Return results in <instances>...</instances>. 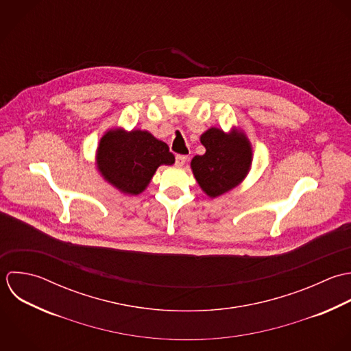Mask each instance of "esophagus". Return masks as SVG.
<instances>
[{
	"label": "esophagus",
	"mask_w": 351,
	"mask_h": 351,
	"mask_svg": "<svg viewBox=\"0 0 351 351\" xmlns=\"http://www.w3.org/2000/svg\"><path fill=\"white\" fill-rule=\"evenodd\" d=\"M186 160H188V156H186V155H178V156L176 158V166L181 167V166H184V165L186 163Z\"/></svg>",
	"instance_id": "esophagus-1"
}]
</instances>
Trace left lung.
<instances>
[{"instance_id":"8db88e82","label":"left lung","mask_w":351,"mask_h":351,"mask_svg":"<svg viewBox=\"0 0 351 351\" xmlns=\"http://www.w3.org/2000/svg\"><path fill=\"white\" fill-rule=\"evenodd\" d=\"M200 141L206 154L196 155L191 169L202 191L215 199L237 188L247 176L253 160L252 144L243 130L233 128L225 132L215 126L207 129Z\"/></svg>"}]
</instances>
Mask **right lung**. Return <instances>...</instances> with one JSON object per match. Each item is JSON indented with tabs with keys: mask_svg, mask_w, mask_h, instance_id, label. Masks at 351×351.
I'll return each instance as SVG.
<instances>
[{
	"mask_svg": "<svg viewBox=\"0 0 351 351\" xmlns=\"http://www.w3.org/2000/svg\"><path fill=\"white\" fill-rule=\"evenodd\" d=\"M95 159L104 180L128 196L144 192L156 169L176 160L169 145L148 130L122 128H112L104 133Z\"/></svg>",
	"mask_w": 351,
	"mask_h": 351,
	"instance_id": "right-lung-1",
	"label": "right lung"
}]
</instances>
